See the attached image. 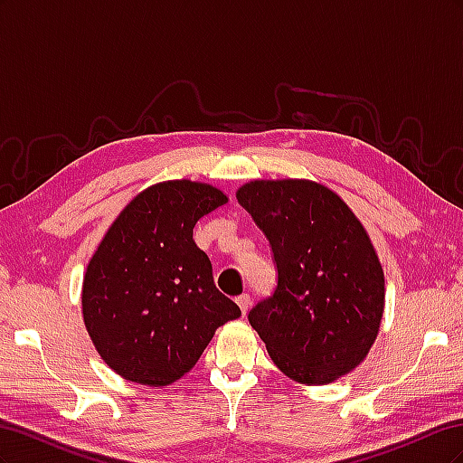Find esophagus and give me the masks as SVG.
<instances>
[{"label":"esophagus","mask_w":463,"mask_h":463,"mask_svg":"<svg viewBox=\"0 0 463 463\" xmlns=\"http://www.w3.org/2000/svg\"><path fill=\"white\" fill-rule=\"evenodd\" d=\"M235 303L240 305V309H241V313L243 315H247V311H249V307H250V298L247 296V293H243V296H240L235 299Z\"/></svg>","instance_id":"obj_1"}]
</instances>
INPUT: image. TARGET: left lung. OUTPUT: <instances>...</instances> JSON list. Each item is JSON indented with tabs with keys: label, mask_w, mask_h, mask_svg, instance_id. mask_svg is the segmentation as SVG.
<instances>
[{
	"label": "left lung",
	"mask_w": 463,
	"mask_h": 463,
	"mask_svg": "<svg viewBox=\"0 0 463 463\" xmlns=\"http://www.w3.org/2000/svg\"><path fill=\"white\" fill-rule=\"evenodd\" d=\"M270 241L278 286L249 313L291 381H338L367 357L384 313V272L367 230L309 179H253L235 193Z\"/></svg>",
	"instance_id": "obj_1"
}]
</instances>
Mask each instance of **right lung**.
<instances>
[{"label": "right lung", "instance_id": "add662e5", "mask_svg": "<svg viewBox=\"0 0 463 463\" xmlns=\"http://www.w3.org/2000/svg\"><path fill=\"white\" fill-rule=\"evenodd\" d=\"M220 189L172 179L150 185L111 223L82 279V320L106 365L125 381L167 386L189 373L216 328L241 311L216 289L193 241Z\"/></svg>", "mask_w": 463, "mask_h": 463}]
</instances>
